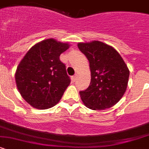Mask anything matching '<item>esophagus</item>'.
<instances>
[{
    "label": "esophagus",
    "instance_id": "34e87169",
    "mask_svg": "<svg viewBox=\"0 0 149 149\" xmlns=\"http://www.w3.org/2000/svg\"><path fill=\"white\" fill-rule=\"evenodd\" d=\"M76 78H77V75L76 74H75V75H73V76H72V81H73V82H75V81H76Z\"/></svg>",
    "mask_w": 149,
    "mask_h": 149
}]
</instances>
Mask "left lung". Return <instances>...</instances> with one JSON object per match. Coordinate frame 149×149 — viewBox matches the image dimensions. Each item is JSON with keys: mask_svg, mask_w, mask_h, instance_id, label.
<instances>
[{"mask_svg": "<svg viewBox=\"0 0 149 149\" xmlns=\"http://www.w3.org/2000/svg\"><path fill=\"white\" fill-rule=\"evenodd\" d=\"M79 50L90 64V85L79 91L88 108L103 110L119 101L126 91L130 72L114 48L99 41L79 43Z\"/></svg>", "mask_w": 149, "mask_h": 149, "instance_id": "left-lung-1", "label": "left lung"}]
</instances>
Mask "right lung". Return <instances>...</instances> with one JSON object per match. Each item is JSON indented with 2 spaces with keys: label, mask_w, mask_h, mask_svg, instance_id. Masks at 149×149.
Segmentation results:
<instances>
[{
  "label": "right lung",
  "mask_w": 149,
  "mask_h": 149,
  "mask_svg": "<svg viewBox=\"0 0 149 149\" xmlns=\"http://www.w3.org/2000/svg\"><path fill=\"white\" fill-rule=\"evenodd\" d=\"M69 48L54 39L36 44L21 61L15 72L16 85L30 105L46 109L56 105L70 83L60 55Z\"/></svg>",
  "instance_id": "obj_1"
}]
</instances>
